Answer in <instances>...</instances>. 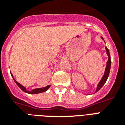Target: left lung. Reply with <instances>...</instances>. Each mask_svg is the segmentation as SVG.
I'll use <instances>...</instances> for the list:
<instances>
[{"instance_id":"left-lung-1","label":"left lung","mask_w":125,"mask_h":125,"mask_svg":"<svg viewBox=\"0 0 125 125\" xmlns=\"http://www.w3.org/2000/svg\"><path fill=\"white\" fill-rule=\"evenodd\" d=\"M101 39H103V37H101ZM106 53L107 55L108 56V60L107 61L106 63V68L105 71H104V74L103 76L101 78V81H100L99 84H98V86H97L96 90V93L97 91H98L101 89V88L103 87L104 84H105L106 81L107 79H108V76H109V74H110V68H111V57H110V51H109V49L106 47Z\"/></svg>"}]
</instances>
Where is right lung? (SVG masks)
I'll list each match as a JSON object with an SVG mask.
<instances>
[{"label": "right lung", "mask_w": 125, "mask_h": 125, "mask_svg": "<svg viewBox=\"0 0 125 125\" xmlns=\"http://www.w3.org/2000/svg\"><path fill=\"white\" fill-rule=\"evenodd\" d=\"M11 75H12V78H13V79H14V81H15V83L17 84V86H18L19 87V88H21V89L23 91H24V92H25V93H29V94H37V93H40L45 92V91H47V89L49 88V87H50V85H49V86H47L44 87V88H37V89H33L32 91H27V90H26V88H25V87H24L23 86H22L21 84H19L18 82H17V81H16V80H15V79L14 78V77H13L12 73H11Z\"/></svg>", "instance_id": "1"}]
</instances>
